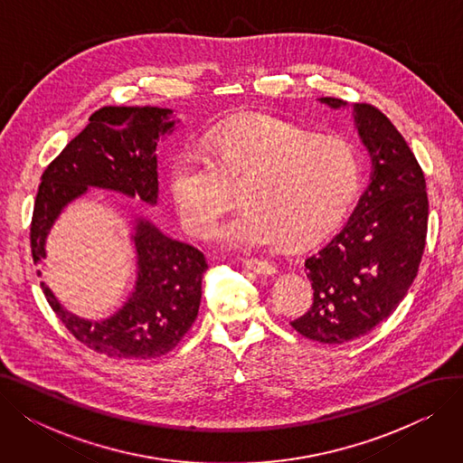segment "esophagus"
Returning <instances> with one entry per match:
<instances>
[{
	"instance_id": "obj_1",
	"label": "esophagus",
	"mask_w": 463,
	"mask_h": 463,
	"mask_svg": "<svg viewBox=\"0 0 463 463\" xmlns=\"http://www.w3.org/2000/svg\"><path fill=\"white\" fill-rule=\"evenodd\" d=\"M241 264L246 266V269L257 272V274H276V266L269 260H262V259H241Z\"/></svg>"
}]
</instances>
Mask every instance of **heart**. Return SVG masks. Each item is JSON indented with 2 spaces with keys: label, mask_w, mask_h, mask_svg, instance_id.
I'll return each mask as SVG.
<instances>
[{
  "label": "heart",
  "mask_w": 463,
  "mask_h": 463,
  "mask_svg": "<svg viewBox=\"0 0 463 463\" xmlns=\"http://www.w3.org/2000/svg\"><path fill=\"white\" fill-rule=\"evenodd\" d=\"M170 193L184 225L206 234L241 185V206L217 229L236 250L306 244L349 212L364 182L356 146L274 116L215 128L203 146L187 144L170 165Z\"/></svg>",
  "instance_id": "b5f03b06"
}]
</instances>
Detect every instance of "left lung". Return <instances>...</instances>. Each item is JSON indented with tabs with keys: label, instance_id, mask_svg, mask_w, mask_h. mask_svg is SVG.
<instances>
[{
	"label": "left lung",
	"instance_id": "left-lung-1",
	"mask_svg": "<svg viewBox=\"0 0 463 463\" xmlns=\"http://www.w3.org/2000/svg\"><path fill=\"white\" fill-rule=\"evenodd\" d=\"M334 109L342 99L321 97ZM373 173L347 225L306 259L313 304L293 328L321 344H345L391 315L419 272L428 232L424 173L405 138L379 109L354 105Z\"/></svg>",
	"mask_w": 463,
	"mask_h": 463
}]
</instances>
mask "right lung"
<instances>
[{
	"label": "right lung",
	"mask_w": 463,
	"mask_h": 463,
	"mask_svg": "<svg viewBox=\"0 0 463 463\" xmlns=\"http://www.w3.org/2000/svg\"><path fill=\"white\" fill-rule=\"evenodd\" d=\"M173 110L157 107H103L90 124L44 168L32 217V255L41 264L44 240L60 212L88 187L124 193L157 203V140L170 133ZM137 287L131 298L105 321H86L60 306L43 281V293L65 325L88 349L110 358L148 360L173 351L197 319L203 251L165 236L148 219H137Z\"/></svg>",
	"instance_id": "1"
}]
</instances>
